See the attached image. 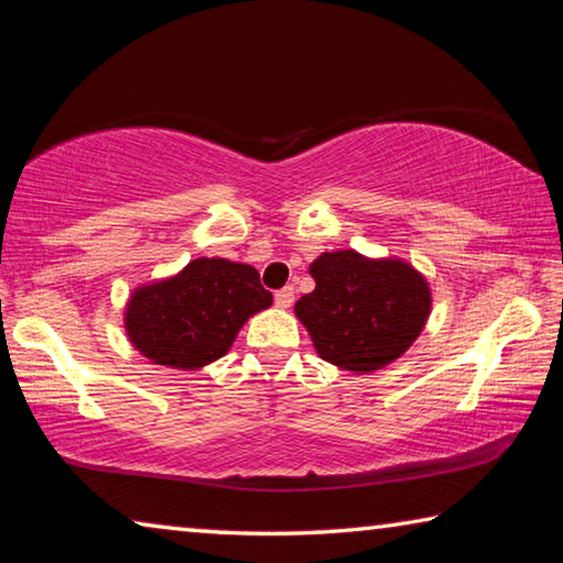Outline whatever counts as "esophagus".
<instances>
[{
    "label": "esophagus",
    "instance_id": "esophagus-1",
    "mask_svg": "<svg viewBox=\"0 0 563 563\" xmlns=\"http://www.w3.org/2000/svg\"><path fill=\"white\" fill-rule=\"evenodd\" d=\"M274 301H276V307L289 309L294 303V287H284L279 291H274Z\"/></svg>",
    "mask_w": 563,
    "mask_h": 563
}]
</instances>
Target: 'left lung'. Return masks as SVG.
I'll return each instance as SVG.
<instances>
[{"label": "left lung", "mask_w": 563, "mask_h": 563, "mask_svg": "<svg viewBox=\"0 0 563 563\" xmlns=\"http://www.w3.org/2000/svg\"><path fill=\"white\" fill-rule=\"evenodd\" d=\"M317 287L297 301V317L324 362L346 372H376L421 334L431 311L423 276L401 260H366L354 249L311 262Z\"/></svg>", "instance_id": "8db88e82"}]
</instances>
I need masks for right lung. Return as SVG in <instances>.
<instances>
[{
	"mask_svg": "<svg viewBox=\"0 0 563 563\" xmlns=\"http://www.w3.org/2000/svg\"><path fill=\"white\" fill-rule=\"evenodd\" d=\"M266 307L272 291L254 266L201 256L177 276L136 289L124 327L129 342L154 364L191 372L224 356L244 321Z\"/></svg>",
	"mask_w": 563,
	"mask_h": 563,
	"instance_id": "1",
	"label": "right lung"
}]
</instances>
